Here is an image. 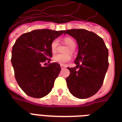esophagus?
Listing matches in <instances>:
<instances>
[{
	"mask_svg": "<svg viewBox=\"0 0 122 122\" xmlns=\"http://www.w3.org/2000/svg\"><path fill=\"white\" fill-rule=\"evenodd\" d=\"M61 69L65 68H66V66H65V65H61Z\"/></svg>",
	"mask_w": 122,
	"mask_h": 122,
	"instance_id": "esophagus-1",
	"label": "esophagus"
}]
</instances>
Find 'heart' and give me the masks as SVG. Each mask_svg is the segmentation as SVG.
Returning a JSON list of instances; mask_svg holds the SVG:
<instances>
[{
    "mask_svg": "<svg viewBox=\"0 0 122 122\" xmlns=\"http://www.w3.org/2000/svg\"><path fill=\"white\" fill-rule=\"evenodd\" d=\"M64 42L70 47V49L67 51V53H69L70 52V53H72L73 52L75 47H76V42L73 39L70 37H66L64 38ZM59 44V40L58 39H54L51 44V51L52 54L55 53L57 50V46ZM71 57L70 55L69 54H56L52 57V61L55 63H57L59 65H65L66 63H68L70 61Z\"/></svg>",
    "mask_w": 122,
    "mask_h": 122,
    "instance_id": "b5f03b06",
    "label": "heart"
}]
</instances>
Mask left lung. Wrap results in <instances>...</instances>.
<instances>
[{
    "instance_id": "left-lung-1",
    "label": "left lung",
    "mask_w": 122,
    "mask_h": 122,
    "mask_svg": "<svg viewBox=\"0 0 122 122\" xmlns=\"http://www.w3.org/2000/svg\"><path fill=\"white\" fill-rule=\"evenodd\" d=\"M66 33L76 39L78 47L76 66L68 68L70 74L66 79L67 86L75 97L88 98L102 86L109 65L108 50L102 38L92 31L71 29Z\"/></svg>"
}]
</instances>
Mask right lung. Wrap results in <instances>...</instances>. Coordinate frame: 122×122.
<instances>
[{"label": "right lung", "mask_w": 122, "mask_h": 122, "mask_svg": "<svg viewBox=\"0 0 122 122\" xmlns=\"http://www.w3.org/2000/svg\"><path fill=\"white\" fill-rule=\"evenodd\" d=\"M64 30H35L21 35L12 47L11 63L16 80L30 97L41 98L51 91L61 71L59 64L49 63L51 44ZM45 62L48 63L42 65Z\"/></svg>", "instance_id": "1"}]
</instances>
